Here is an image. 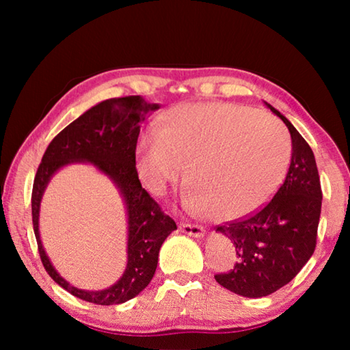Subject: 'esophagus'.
Returning <instances> with one entry per match:
<instances>
[{
  "label": "esophagus",
  "instance_id": "obj_1",
  "mask_svg": "<svg viewBox=\"0 0 350 350\" xmlns=\"http://www.w3.org/2000/svg\"><path fill=\"white\" fill-rule=\"evenodd\" d=\"M180 230L188 236H193V238H204L205 230L200 225H193V224H180Z\"/></svg>",
  "mask_w": 350,
  "mask_h": 350
}]
</instances>
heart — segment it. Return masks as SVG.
<instances>
[{
  "label": "heart",
  "instance_id": "b5f03b06",
  "mask_svg": "<svg viewBox=\"0 0 350 350\" xmlns=\"http://www.w3.org/2000/svg\"><path fill=\"white\" fill-rule=\"evenodd\" d=\"M290 139L264 112L219 102L171 108L161 128L148 126L135 150L144 185L162 196L183 174L185 205L213 221H234L262 208L286 177Z\"/></svg>",
  "mask_w": 350,
  "mask_h": 350
}]
</instances>
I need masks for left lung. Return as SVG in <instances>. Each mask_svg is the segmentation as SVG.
<instances>
[{"label": "left lung", "instance_id": "left-lung-1", "mask_svg": "<svg viewBox=\"0 0 350 350\" xmlns=\"http://www.w3.org/2000/svg\"><path fill=\"white\" fill-rule=\"evenodd\" d=\"M264 105L286 123L292 137L286 180L256 215L216 228L233 242L239 260L215 280L245 298L273 293L299 273L315 252L321 215L323 193L312 148L280 111Z\"/></svg>", "mask_w": 350, "mask_h": 350}]
</instances>
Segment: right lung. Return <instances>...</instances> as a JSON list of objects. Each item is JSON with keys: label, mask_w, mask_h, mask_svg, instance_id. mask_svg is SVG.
Instances as JSON below:
<instances>
[{"label": "right lung", "mask_w": 350, "mask_h": 350, "mask_svg": "<svg viewBox=\"0 0 350 350\" xmlns=\"http://www.w3.org/2000/svg\"><path fill=\"white\" fill-rule=\"evenodd\" d=\"M161 108L139 96L103 100L55 135L44 152L33 180L32 222L41 262L49 276L70 295L98 306L133 299L151 282L163 241L177 230L159 204L142 188L135 170L140 123ZM88 163L115 183L127 210V267L121 280L103 291L72 286L51 265L39 236L40 199L53 174L68 164Z\"/></svg>", "instance_id": "right-lung-1"}]
</instances>
